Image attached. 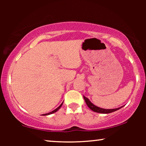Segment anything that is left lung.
<instances>
[{
    "mask_svg": "<svg viewBox=\"0 0 146 146\" xmlns=\"http://www.w3.org/2000/svg\"><path fill=\"white\" fill-rule=\"evenodd\" d=\"M84 100L86 102V103L88 106L89 107V108L91 109L92 111H95V112H97V113H109L113 112V111H116V110H117L120 109L121 108H122V107L117 108H115V109H104V108H99V107L96 106H95L94 104H93L86 97H85L84 96Z\"/></svg>",
    "mask_w": 146,
    "mask_h": 146,
    "instance_id": "left-lung-1",
    "label": "left lung"
}]
</instances>
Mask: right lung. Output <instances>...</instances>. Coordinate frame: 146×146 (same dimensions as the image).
Masks as SVG:
<instances>
[{"mask_svg":"<svg viewBox=\"0 0 146 146\" xmlns=\"http://www.w3.org/2000/svg\"><path fill=\"white\" fill-rule=\"evenodd\" d=\"M62 104H63V102H62V104H60V106H58V107L56 109H55V110H53L52 111H51V112H49V113H45V114H43V115H50V114H51V113H54V112H56V111H57L58 110H59L60 108V107L62 106Z\"/></svg>","mask_w":146,"mask_h":146,"instance_id":"obj_1","label":"right lung"}]
</instances>
